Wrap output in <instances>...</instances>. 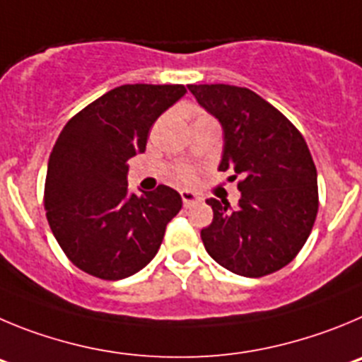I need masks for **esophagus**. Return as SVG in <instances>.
<instances>
[{"label": "esophagus", "instance_id": "34e87169", "mask_svg": "<svg viewBox=\"0 0 362 362\" xmlns=\"http://www.w3.org/2000/svg\"><path fill=\"white\" fill-rule=\"evenodd\" d=\"M182 202H184V207H191L193 204H198L202 202V197L194 191H182Z\"/></svg>", "mask_w": 362, "mask_h": 362}]
</instances>
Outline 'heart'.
<instances>
[{"mask_svg":"<svg viewBox=\"0 0 362 362\" xmlns=\"http://www.w3.org/2000/svg\"><path fill=\"white\" fill-rule=\"evenodd\" d=\"M178 178H180L182 182H189L191 178H193V173H191V169L187 168H180L178 169Z\"/></svg>","mask_w":362,"mask_h":362,"instance_id":"b5f03b06","label":"heart"}]
</instances>
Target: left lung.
Wrapping results in <instances>:
<instances>
[{"label": "left lung", "instance_id": "8db88e82", "mask_svg": "<svg viewBox=\"0 0 362 362\" xmlns=\"http://www.w3.org/2000/svg\"><path fill=\"white\" fill-rule=\"evenodd\" d=\"M202 108L223 129L218 169L240 177L236 207L209 198L205 250L223 269L262 278L296 258L317 214V171L301 133L281 112L249 88L189 84Z\"/></svg>", "mask_w": 362, "mask_h": 362}]
</instances>
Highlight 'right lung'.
Segmentation results:
<instances>
[{
    "label": "right lung",
    "mask_w": 362,
    "mask_h": 362,
    "mask_svg": "<svg viewBox=\"0 0 362 362\" xmlns=\"http://www.w3.org/2000/svg\"><path fill=\"white\" fill-rule=\"evenodd\" d=\"M184 84H124L71 117L48 158L45 209L71 263L100 279H124L160 249L182 209L175 189L129 193L128 160L149 128L185 95Z\"/></svg>",
    "instance_id": "obj_1"
}]
</instances>
